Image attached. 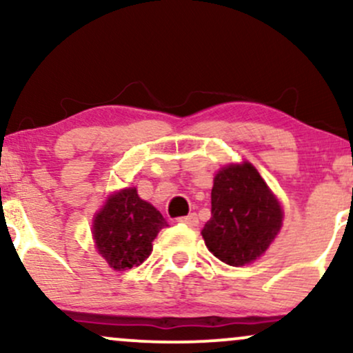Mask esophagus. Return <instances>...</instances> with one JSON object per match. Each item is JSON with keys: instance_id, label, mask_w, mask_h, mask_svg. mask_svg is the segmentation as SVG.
<instances>
[{"instance_id": "obj_1", "label": "esophagus", "mask_w": 353, "mask_h": 353, "mask_svg": "<svg viewBox=\"0 0 353 353\" xmlns=\"http://www.w3.org/2000/svg\"><path fill=\"white\" fill-rule=\"evenodd\" d=\"M177 221L182 222V224H188V225H190V228H192V225H197V224H199V219H197V214H196V212L189 214V216L179 217V219H177Z\"/></svg>"}]
</instances>
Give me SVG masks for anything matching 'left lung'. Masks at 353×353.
Returning a JSON list of instances; mask_svg holds the SVG:
<instances>
[{
  "label": "left lung",
  "mask_w": 353,
  "mask_h": 353,
  "mask_svg": "<svg viewBox=\"0 0 353 353\" xmlns=\"http://www.w3.org/2000/svg\"><path fill=\"white\" fill-rule=\"evenodd\" d=\"M210 219L202 229L219 261L241 267L265 252L282 225V209L252 164L217 172L210 192Z\"/></svg>",
  "instance_id": "obj_1"
}]
</instances>
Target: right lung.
<instances>
[{
	"instance_id": "right-lung-1",
	"label": "right lung",
	"mask_w": 353,
	"mask_h": 353,
	"mask_svg": "<svg viewBox=\"0 0 353 353\" xmlns=\"http://www.w3.org/2000/svg\"><path fill=\"white\" fill-rule=\"evenodd\" d=\"M165 221L154 205L129 188L111 196L96 216L92 234L99 254L114 270L141 265L152 250V241Z\"/></svg>"
}]
</instances>
